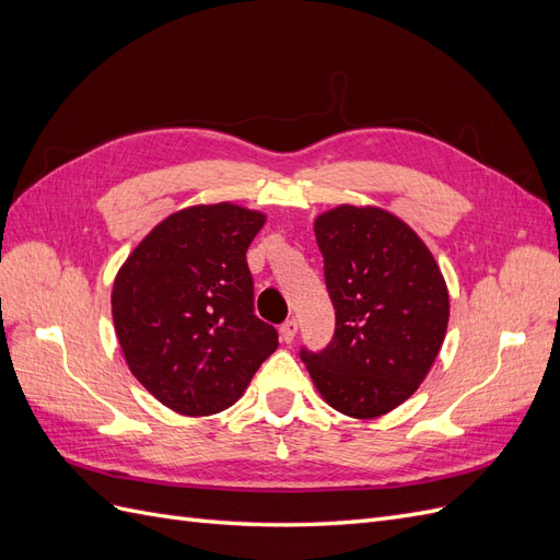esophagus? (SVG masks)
Instances as JSON below:
<instances>
[{"instance_id":"1","label":"esophagus","mask_w":560,"mask_h":560,"mask_svg":"<svg viewBox=\"0 0 560 560\" xmlns=\"http://www.w3.org/2000/svg\"><path fill=\"white\" fill-rule=\"evenodd\" d=\"M296 331H299V322L292 317V319L282 322V327H280V338H282L284 343H292V341H294V336H296Z\"/></svg>"}]
</instances>
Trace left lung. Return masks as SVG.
Returning <instances> with one entry per match:
<instances>
[{
  "instance_id": "left-lung-1",
  "label": "left lung",
  "mask_w": 560,
  "mask_h": 560,
  "mask_svg": "<svg viewBox=\"0 0 560 560\" xmlns=\"http://www.w3.org/2000/svg\"><path fill=\"white\" fill-rule=\"evenodd\" d=\"M336 311L331 343L301 360L331 409L378 418L425 381L448 327V290L432 252L399 217L338 206L315 219Z\"/></svg>"
}]
</instances>
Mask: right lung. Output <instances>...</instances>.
Masks as SVG:
<instances>
[{"instance_id": "1", "label": "right lung", "mask_w": 560, "mask_h": 560, "mask_svg": "<svg viewBox=\"0 0 560 560\" xmlns=\"http://www.w3.org/2000/svg\"><path fill=\"white\" fill-rule=\"evenodd\" d=\"M266 214L194 206L151 229L116 273L114 329L132 376L167 409L212 416L241 399L278 348L254 315L247 247Z\"/></svg>"}]
</instances>
